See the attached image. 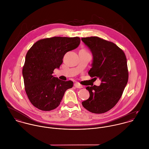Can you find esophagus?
I'll return each mask as SVG.
<instances>
[{
    "label": "esophagus",
    "mask_w": 149,
    "mask_h": 149,
    "mask_svg": "<svg viewBox=\"0 0 149 149\" xmlns=\"http://www.w3.org/2000/svg\"><path fill=\"white\" fill-rule=\"evenodd\" d=\"M74 86L77 88H79V89H81L83 88L82 85H81L80 84H79L78 82H76L75 84H74Z\"/></svg>",
    "instance_id": "34e87169"
}]
</instances>
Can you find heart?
I'll return each instance as SVG.
<instances>
[{"instance_id": "heart-1", "label": "heart", "mask_w": 149, "mask_h": 149, "mask_svg": "<svg viewBox=\"0 0 149 149\" xmlns=\"http://www.w3.org/2000/svg\"><path fill=\"white\" fill-rule=\"evenodd\" d=\"M82 51H86V49H82ZM86 52H87V51H86Z\"/></svg>"}]
</instances>
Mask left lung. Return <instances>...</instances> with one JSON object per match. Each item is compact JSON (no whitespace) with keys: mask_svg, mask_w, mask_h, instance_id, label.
Listing matches in <instances>:
<instances>
[{"mask_svg":"<svg viewBox=\"0 0 149 149\" xmlns=\"http://www.w3.org/2000/svg\"><path fill=\"white\" fill-rule=\"evenodd\" d=\"M93 56L92 67L88 74L98 78L101 84L97 86L86 87L90 97L82 102L91 113H104L113 108L120 99L128 80V70L125 55L112 42L98 37H82Z\"/></svg>","mask_w":149,"mask_h":149,"instance_id":"8db88e82","label":"left lung"}]
</instances>
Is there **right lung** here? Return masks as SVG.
<instances>
[{"mask_svg": "<svg viewBox=\"0 0 149 149\" xmlns=\"http://www.w3.org/2000/svg\"><path fill=\"white\" fill-rule=\"evenodd\" d=\"M78 37H53L36 42L28 51L22 69L25 90L31 104L40 110L50 111L60 104L65 91L73 82L52 75L59 68L64 55L77 48Z\"/></svg>", "mask_w": 149, "mask_h": 149, "instance_id": "1", "label": "right lung"}]
</instances>
